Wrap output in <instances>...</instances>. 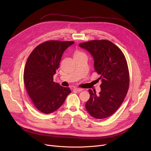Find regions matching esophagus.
<instances>
[{
  "label": "esophagus",
  "mask_w": 151,
  "mask_h": 151,
  "mask_svg": "<svg viewBox=\"0 0 151 151\" xmlns=\"http://www.w3.org/2000/svg\"><path fill=\"white\" fill-rule=\"evenodd\" d=\"M74 91H78V92H81L82 91H83V89L82 88H75L73 89Z\"/></svg>",
  "instance_id": "esophagus-1"
}]
</instances>
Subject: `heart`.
<instances>
[{
  "label": "heart",
  "mask_w": 151,
  "mask_h": 151,
  "mask_svg": "<svg viewBox=\"0 0 151 151\" xmlns=\"http://www.w3.org/2000/svg\"><path fill=\"white\" fill-rule=\"evenodd\" d=\"M79 53H81V52H77L76 54H79Z\"/></svg>",
  "instance_id": "heart-1"
}]
</instances>
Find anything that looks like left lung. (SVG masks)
I'll return each instance as SVG.
<instances>
[{"instance_id":"left-lung-1","label":"left lung","mask_w":151,"mask_h":151,"mask_svg":"<svg viewBox=\"0 0 151 151\" xmlns=\"http://www.w3.org/2000/svg\"><path fill=\"white\" fill-rule=\"evenodd\" d=\"M94 58V70L100 75L101 91L89 90L90 97L85 103L90 115L97 119L108 118L122 104L129 87V72L122 51L107 40H94L79 44Z\"/></svg>"}]
</instances>
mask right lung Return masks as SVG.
<instances>
[{
  "label": "right lung",
  "instance_id": "1",
  "mask_svg": "<svg viewBox=\"0 0 151 151\" xmlns=\"http://www.w3.org/2000/svg\"><path fill=\"white\" fill-rule=\"evenodd\" d=\"M73 41L49 40L37 46L30 54L24 70L27 93L36 108L45 114L57 111L71 93L53 81L61 56Z\"/></svg>",
  "mask_w": 151,
  "mask_h": 151
}]
</instances>
